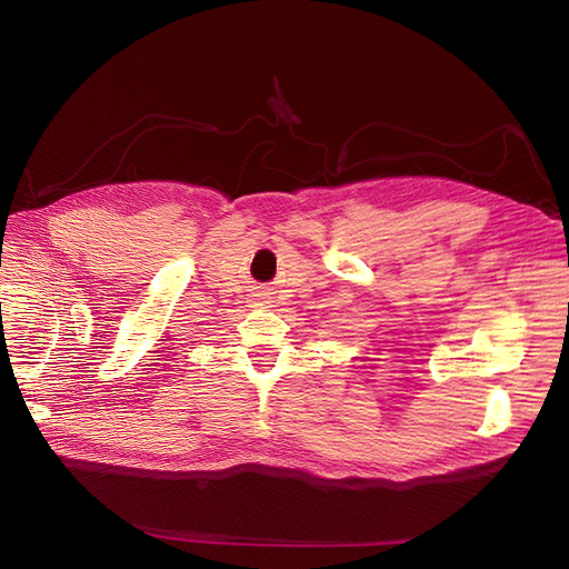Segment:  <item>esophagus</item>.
I'll use <instances>...</instances> for the list:
<instances>
[{
    "label": "esophagus",
    "mask_w": 569,
    "mask_h": 569,
    "mask_svg": "<svg viewBox=\"0 0 569 569\" xmlns=\"http://www.w3.org/2000/svg\"><path fill=\"white\" fill-rule=\"evenodd\" d=\"M258 297H261V299H258V301H261L258 306H266V303H268V301H266V295H258Z\"/></svg>",
    "instance_id": "1"
}]
</instances>
